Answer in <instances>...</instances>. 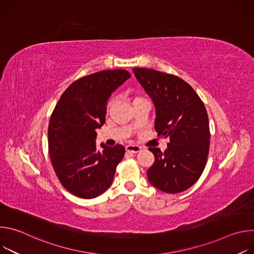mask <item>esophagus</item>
Listing matches in <instances>:
<instances>
[{
  "mask_svg": "<svg viewBox=\"0 0 254 254\" xmlns=\"http://www.w3.org/2000/svg\"><path fill=\"white\" fill-rule=\"evenodd\" d=\"M126 150L127 152L128 153H132V154H136L138 152L141 151V148L136 146V144H127V146L126 147Z\"/></svg>",
  "mask_w": 254,
  "mask_h": 254,
  "instance_id": "1",
  "label": "esophagus"
}]
</instances>
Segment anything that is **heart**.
Instances as JSON below:
<instances>
[{
  "mask_svg": "<svg viewBox=\"0 0 254 254\" xmlns=\"http://www.w3.org/2000/svg\"><path fill=\"white\" fill-rule=\"evenodd\" d=\"M137 98H142V97H140V96H135V97H134V99H137ZM134 99H133V100H134Z\"/></svg>",
  "mask_w": 254,
  "mask_h": 254,
  "instance_id": "obj_1",
  "label": "heart"
}]
</instances>
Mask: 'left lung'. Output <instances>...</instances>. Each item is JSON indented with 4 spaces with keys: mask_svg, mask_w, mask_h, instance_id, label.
Returning a JSON list of instances; mask_svg holds the SVG:
<instances>
[{
    "mask_svg": "<svg viewBox=\"0 0 254 254\" xmlns=\"http://www.w3.org/2000/svg\"><path fill=\"white\" fill-rule=\"evenodd\" d=\"M132 71L155 104L158 136L170 139L164 153L149 148L155 163L148 179L163 192H183L197 182L207 163L210 128L205 105L182 78L148 68Z\"/></svg>",
    "mask_w": 254,
    "mask_h": 254,
    "instance_id": "8db88e82",
    "label": "left lung"
}]
</instances>
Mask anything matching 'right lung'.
Instances as JSON below:
<instances>
[{"instance_id":"right-lung-1","label":"right lung","mask_w":254,"mask_h":254,"mask_svg":"<svg viewBox=\"0 0 254 254\" xmlns=\"http://www.w3.org/2000/svg\"><path fill=\"white\" fill-rule=\"evenodd\" d=\"M130 74L124 69L103 70L70 84L58 100L48 126L50 160L61 185L71 194L91 199L113 183L126 149L102 151L95 144L96 128L105 122L107 99Z\"/></svg>"}]
</instances>
